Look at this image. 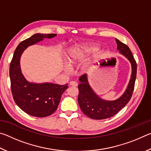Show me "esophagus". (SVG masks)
I'll use <instances>...</instances> for the list:
<instances>
[{"label":"esophagus","instance_id":"obj_1","mask_svg":"<svg viewBox=\"0 0 151 151\" xmlns=\"http://www.w3.org/2000/svg\"><path fill=\"white\" fill-rule=\"evenodd\" d=\"M70 86H78V83L75 81H70Z\"/></svg>","mask_w":151,"mask_h":151}]
</instances>
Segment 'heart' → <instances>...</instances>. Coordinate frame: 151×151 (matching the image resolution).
I'll return each instance as SVG.
<instances>
[{
  "mask_svg": "<svg viewBox=\"0 0 151 151\" xmlns=\"http://www.w3.org/2000/svg\"><path fill=\"white\" fill-rule=\"evenodd\" d=\"M94 46L91 44H81L73 46L69 48L66 57V60L68 65H73L81 62L86 58L94 50ZM89 68V65H84L82 70H87ZM65 70L66 72L69 70V68L65 66Z\"/></svg>",
  "mask_w": 151,
  "mask_h": 151,
  "instance_id": "heart-1",
  "label": "heart"
}]
</instances>
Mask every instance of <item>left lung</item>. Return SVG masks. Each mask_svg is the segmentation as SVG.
Listing matches in <instances>:
<instances>
[{"instance_id": "left-lung-1", "label": "left lung", "mask_w": 151, "mask_h": 151, "mask_svg": "<svg viewBox=\"0 0 151 151\" xmlns=\"http://www.w3.org/2000/svg\"><path fill=\"white\" fill-rule=\"evenodd\" d=\"M117 50L126 57L131 65V75L126 89L122 95L113 101L105 100L99 96L91 87L88 82V75L85 74L79 78V94L78 103L81 111L89 118L101 120L113 116L124 108L131 99L134 90L137 76V63L130 48L127 45L115 39Z\"/></svg>"}]
</instances>
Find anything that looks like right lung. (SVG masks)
<instances>
[{"mask_svg": "<svg viewBox=\"0 0 151 151\" xmlns=\"http://www.w3.org/2000/svg\"><path fill=\"white\" fill-rule=\"evenodd\" d=\"M57 34L37 33L18 45L10 65L11 91L15 103L30 115L45 117L57 110L61 96L68 88V84L59 85L48 83L30 82L25 78L20 67V58L25 49L45 39H52Z\"/></svg>", "mask_w": 151, "mask_h": 151, "instance_id": "add662e5", "label": "right lung"}]
</instances>
